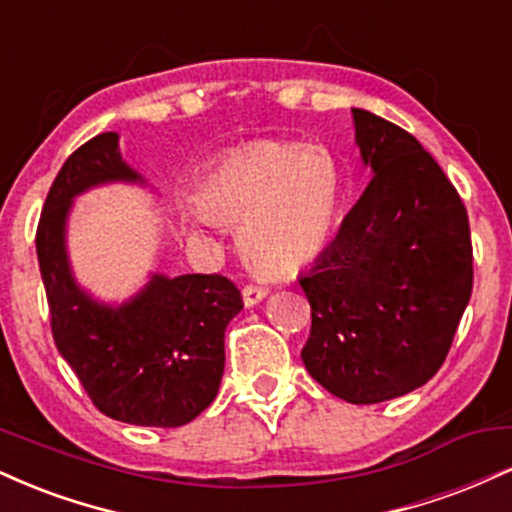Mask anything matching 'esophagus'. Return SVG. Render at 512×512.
<instances>
[{
	"label": "esophagus",
	"instance_id": "34e87169",
	"mask_svg": "<svg viewBox=\"0 0 512 512\" xmlns=\"http://www.w3.org/2000/svg\"><path fill=\"white\" fill-rule=\"evenodd\" d=\"M269 296V286H260V284H248L243 289V303L248 305V308H252V305H257L260 301H264V298Z\"/></svg>",
	"mask_w": 512,
	"mask_h": 512
}]
</instances>
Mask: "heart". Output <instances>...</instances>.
<instances>
[{
  "instance_id": "obj_1",
  "label": "heart",
  "mask_w": 512,
  "mask_h": 512,
  "mask_svg": "<svg viewBox=\"0 0 512 512\" xmlns=\"http://www.w3.org/2000/svg\"><path fill=\"white\" fill-rule=\"evenodd\" d=\"M342 192V166L327 146L260 142L221 158L192 204L209 221L240 223L238 245L252 267L286 274L325 248Z\"/></svg>"
}]
</instances>
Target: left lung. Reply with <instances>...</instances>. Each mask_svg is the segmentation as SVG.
<instances>
[{
  "instance_id": "8db88e82",
  "label": "left lung",
  "mask_w": 512,
  "mask_h": 512,
  "mask_svg": "<svg viewBox=\"0 0 512 512\" xmlns=\"http://www.w3.org/2000/svg\"><path fill=\"white\" fill-rule=\"evenodd\" d=\"M351 113L373 180L301 276L313 317L301 358L334 397L378 404L443 366L472 296V238L436 158L402 127Z\"/></svg>"
}]
</instances>
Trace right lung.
<instances>
[{"mask_svg": "<svg viewBox=\"0 0 512 512\" xmlns=\"http://www.w3.org/2000/svg\"><path fill=\"white\" fill-rule=\"evenodd\" d=\"M117 139L103 132L79 146L43 204L35 250L52 337L98 411L134 426L178 428L214 402L226 363L223 337L243 298L221 274H151L122 305L98 303L76 284L67 257L74 197L105 182H144L122 161Z\"/></svg>", "mask_w": 512, "mask_h": 512, "instance_id": "1", "label": "right lung"}]
</instances>
